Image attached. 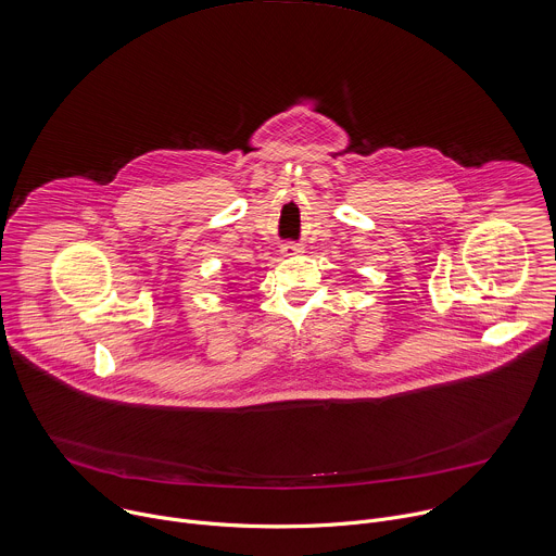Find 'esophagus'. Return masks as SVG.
<instances>
[{
	"mask_svg": "<svg viewBox=\"0 0 556 556\" xmlns=\"http://www.w3.org/2000/svg\"><path fill=\"white\" fill-rule=\"evenodd\" d=\"M281 253H283V255H296V253H301V249H299L296 244H283V247H281Z\"/></svg>",
	"mask_w": 556,
	"mask_h": 556,
	"instance_id": "34e87169",
	"label": "esophagus"
}]
</instances>
